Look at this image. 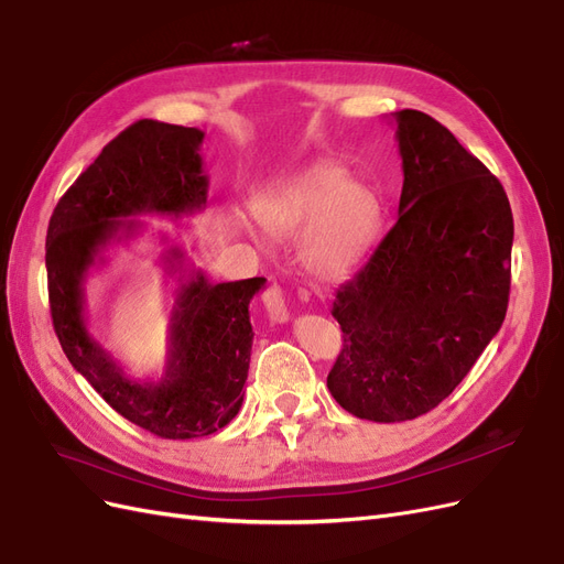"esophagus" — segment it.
I'll list each match as a JSON object with an SVG mask.
<instances>
[{
    "label": "esophagus",
    "mask_w": 564,
    "mask_h": 564,
    "mask_svg": "<svg viewBox=\"0 0 564 564\" xmlns=\"http://www.w3.org/2000/svg\"><path fill=\"white\" fill-rule=\"evenodd\" d=\"M263 305H265V311H268V315H270V319H272V322L284 324V322L289 319L286 301H284V294H282V289H280L278 284H270V286L265 289V294H263Z\"/></svg>",
    "instance_id": "obj_1"
}]
</instances>
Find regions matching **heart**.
<instances>
[{
  "instance_id": "obj_1",
  "label": "heart",
  "mask_w": 564,
  "mask_h": 564,
  "mask_svg": "<svg viewBox=\"0 0 564 564\" xmlns=\"http://www.w3.org/2000/svg\"><path fill=\"white\" fill-rule=\"evenodd\" d=\"M256 218L272 235H299L303 265L319 280H344L360 268L381 226V202L346 169L322 164L256 197Z\"/></svg>"
}]
</instances>
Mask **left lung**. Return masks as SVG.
<instances>
[{
    "label": "left lung",
    "instance_id": "obj_1",
    "mask_svg": "<svg viewBox=\"0 0 564 564\" xmlns=\"http://www.w3.org/2000/svg\"><path fill=\"white\" fill-rule=\"evenodd\" d=\"M402 158L395 226L332 315L344 348L327 377L357 419L398 423L431 412L501 329L513 214L503 185L437 119L392 112Z\"/></svg>",
    "mask_w": 564,
    "mask_h": 564
}]
</instances>
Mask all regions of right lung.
<instances>
[{
  "label": "right lung",
  "instance_id": "1",
  "mask_svg": "<svg viewBox=\"0 0 564 564\" xmlns=\"http://www.w3.org/2000/svg\"><path fill=\"white\" fill-rule=\"evenodd\" d=\"M202 141L195 127L131 124L61 197L46 230L51 319L67 360L117 414L166 440L212 435L240 412L253 344L249 303L265 278L212 282L183 247H169L164 272L178 286L158 381L129 377L91 336L84 289L108 247L143 230L135 218H181L207 207Z\"/></svg>",
  "mask_w": 564,
  "mask_h": 564
}]
</instances>
